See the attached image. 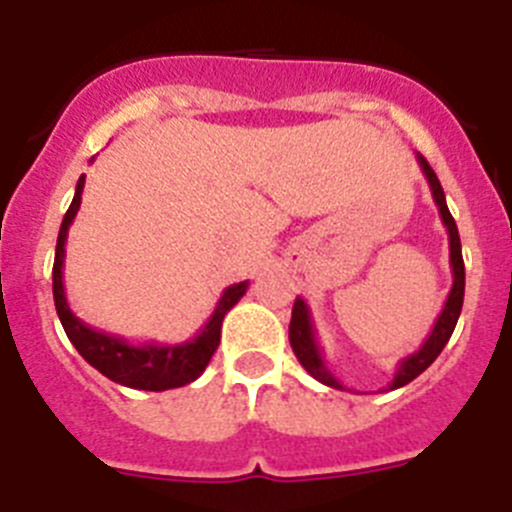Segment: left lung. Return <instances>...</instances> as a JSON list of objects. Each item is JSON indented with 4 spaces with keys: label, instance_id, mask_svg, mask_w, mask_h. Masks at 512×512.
Wrapping results in <instances>:
<instances>
[{
    "label": "left lung",
    "instance_id": "obj_1",
    "mask_svg": "<svg viewBox=\"0 0 512 512\" xmlns=\"http://www.w3.org/2000/svg\"><path fill=\"white\" fill-rule=\"evenodd\" d=\"M418 164L423 169L425 179H428V187H431L433 202L438 207V215H441V223L446 225V233H449V264L451 274H454V284H451V292L443 302L441 315L433 323L431 333L423 341V346L415 351V354L405 356V359L397 361V372L392 377L390 387L387 390H397V387H405L408 382H413L418 374H423L433 361L438 359V354L443 351V346L449 343L451 333L456 328V320L461 315V305H464V259H461V241L459 230H456L454 217H451L449 207H446V194H443L441 182H438L436 171L428 166L423 156L418 153ZM289 343H292V351H295L297 361L307 369L310 377H315L318 382H323L325 387H333V390H346L341 384V379L330 372L328 364L323 359V348H320L318 336H315V325H312L310 307L302 297H297L295 307H292V320H289Z\"/></svg>",
    "mask_w": 512,
    "mask_h": 512
}]
</instances>
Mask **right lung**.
I'll list each match as a JSON object with an SVG mask.
<instances>
[{"label":"right lung","instance_id":"1","mask_svg":"<svg viewBox=\"0 0 512 512\" xmlns=\"http://www.w3.org/2000/svg\"><path fill=\"white\" fill-rule=\"evenodd\" d=\"M94 161V158H92ZM84 179L81 174L76 182L74 200H71L69 212L63 215L61 230H58L56 243V261H53V302H56L58 320H61L63 330L74 348L84 356V361L104 374L112 382L122 384V387H133V390H148V392H164L174 390V387H184V384L194 382L205 372V366L210 364L212 354L217 351L220 343V330H223V320L230 312V307L246 295L248 282L230 284L223 292V297L217 300L215 312L210 315L200 333L184 343L176 346H161V343H130L120 336L104 333V330L92 328L84 320H79L71 312L69 300H66V289H63V259H66V238H69V228L74 223L76 212L81 207V192H84Z\"/></svg>","mask_w":512,"mask_h":512}]
</instances>
